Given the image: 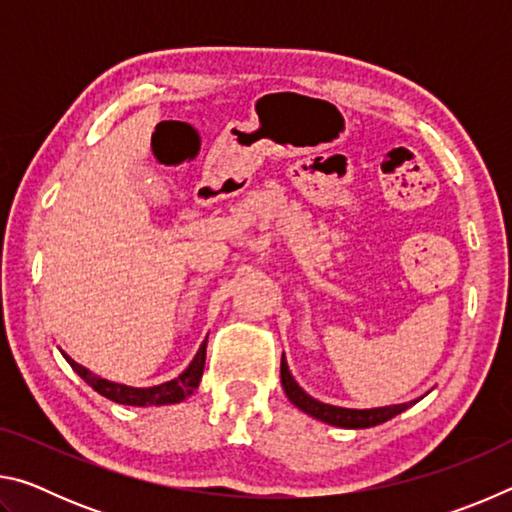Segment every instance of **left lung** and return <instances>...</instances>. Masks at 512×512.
I'll return each instance as SVG.
<instances>
[{
  "mask_svg": "<svg viewBox=\"0 0 512 512\" xmlns=\"http://www.w3.org/2000/svg\"><path fill=\"white\" fill-rule=\"evenodd\" d=\"M280 377H282L284 393H287L291 404H296L302 413L311 415V418L332 424V427H343V429L377 427V424L395 418L397 413L406 411L409 406L418 402V400H413V402H404V404L377 406V409H343V406L318 402V400H314V397L302 391V388L298 386V381L293 379L284 354H282V363H280Z\"/></svg>",
  "mask_w": 512,
  "mask_h": 512,
  "instance_id": "8db88e82",
  "label": "left lung"
}]
</instances>
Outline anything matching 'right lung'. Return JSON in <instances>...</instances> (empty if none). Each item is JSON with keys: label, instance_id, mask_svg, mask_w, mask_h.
Listing matches in <instances>:
<instances>
[{"label": "right lung", "instance_id": "right-lung-1", "mask_svg": "<svg viewBox=\"0 0 512 512\" xmlns=\"http://www.w3.org/2000/svg\"><path fill=\"white\" fill-rule=\"evenodd\" d=\"M205 350H207V339L201 343V348H198L196 357L185 368V372H180L176 379L164 381V384L149 386V388H135V386L117 384V381H108L99 375H94V372H90L88 368H83L81 363H76L72 357H67L65 352L63 357L67 359L69 366L74 368L76 375L85 381V384L92 386L94 391L103 397H108L112 402L126 404V406H164V404L183 402L196 391L198 384H201L203 368H205Z\"/></svg>", "mask_w": 512, "mask_h": 512}]
</instances>
